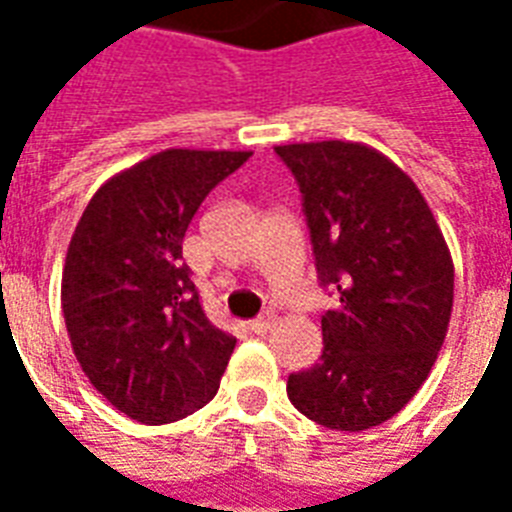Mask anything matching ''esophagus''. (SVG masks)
Wrapping results in <instances>:
<instances>
[{"label": "esophagus", "mask_w": 512, "mask_h": 512, "mask_svg": "<svg viewBox=\"0 0 512 512\" xmlns=\"http://www.w3.org/2000/svg\"><path fill=\"white\" fill-rule=\"evenodd\" d=\"M273 316L271 313H265V316H260V319H255V321H249V329H252V332H255V335H263V332H268V329L273 327Z\"/></svg>", "instance_id": "1"}]
</instances>
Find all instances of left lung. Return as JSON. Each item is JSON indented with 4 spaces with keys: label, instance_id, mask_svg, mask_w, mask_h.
I'll use <instances>...</instances> for the list:
<instances>
[{
    "label": "left lung",
    "instance_id": "left-lung-1",
    "mask_svg": "<svg viewBox=\"0 0 512 512\" xmlns=\"http://www.w3.org/2000/svg\"><path fill=\"white\" fill-rule=\"evenodd\" d=\"M319 284L337 295L321 316L319 364L289 374L297 412L332 430H366L404 409L428 380L454 303V263L420 188L380 151L292 143Z\"/></svg>",
    "mask_w": 512,
    "mask_h": 512
}]
</instances>
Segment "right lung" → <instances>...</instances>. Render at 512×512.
<instances>
[{
  "mask_svg": "<svg viewBox=\"0 0 512 512\" xmlns=\"http://www.w3.org/2000/svg\"><path fill=\"white\" fill-rule=\"evenodd\" d=\"M249 156L167 148L106 180L76 223L63 319L82 372L130 420H183L220 388L236 337L201 311L183 236L207 193Z\"/></svg>",
  "mask_w": 512,
  "mask_h": 512,
  "instance_id": "add662e5",
  "label": "right lung"
}]
</instances>
